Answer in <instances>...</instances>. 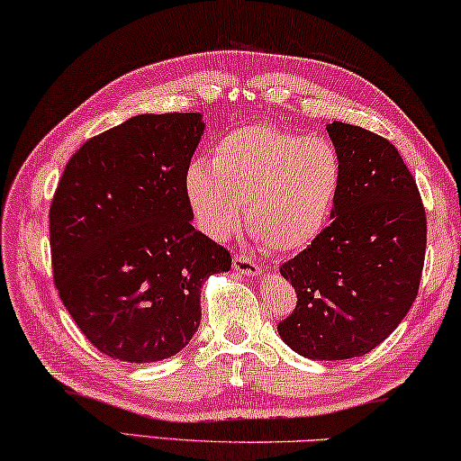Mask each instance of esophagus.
<instances>
[{"mask_svg":"<svg viewBox=\"0 0 461 461\" xmlns=\"http://www.w3.org/2000/svg\"><path fill=\"white\" fill-rule=\"evenodd\" d=\"M233 270H238V273H242L246 276L262 275V268L258 262L252 260L250 257H246V254H236V257H233Z\"/></svg>","mask_w":461,"mask_h":461,"instance_id":"1","label":"esophagus"}]
</instances>
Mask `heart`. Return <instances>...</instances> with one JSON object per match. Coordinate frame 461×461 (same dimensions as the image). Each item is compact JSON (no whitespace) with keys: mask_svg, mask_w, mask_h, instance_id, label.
<instances>
[{"mask_svg":"<svg viewBox=\"0 0 461 461\" xmlns=\"http://www.w3.org/2000/svg\"><path fill=\"white\" fill-rule=\"evenodd\" d=\"M342 158L326 137L246 125L219 137L211 164L194 159L182 191L196 228L213 240L244 219L262 246L297 252L326 230L342 188Z\"/></svg>","mask_w":461,"mask_h":461,"instance_id":"heart-1","label":"heart"}]
</instances>
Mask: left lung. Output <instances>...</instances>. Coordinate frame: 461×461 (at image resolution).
<instances>
[{"mask_svg": "<svg viewBox=\"0 0 461 461\" xmlns=\"http://www.w3.org/2000/svg\"><path fill=\"white\" fill-rule=\"evenodd\" d=\"M342 158L332 221L281 267L297 294L276 326L305 359L367 355L414 303L425 265L427 215L416 182L388 139L334 121L326 125Z\"/></svg>", "mask_w": 461, "mask_h": 461, "instance_id": "left-lung-1", "label": "left lung"}]
</instances>
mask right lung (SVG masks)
I'll use <instances>...</instances> for the list:
<instances>
[{"label":"right lung","mask_w":461,"mask_h":461,"mask_svg":"<svg viewBox=\"0 0 461 461\" xmlns=\"http://www.w3.org/2000/svg\"><path fill=\"white\" fill-rule=\"evenodd\" d=\"M204 133L199 113L137 114L76 151L49 213L61 302L113 359L176 355L201 324V287L231 268L193 228L182 176Z\"/></svg>","instance_id":"obj_1"}]
</instances>
